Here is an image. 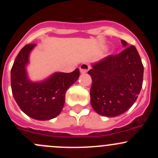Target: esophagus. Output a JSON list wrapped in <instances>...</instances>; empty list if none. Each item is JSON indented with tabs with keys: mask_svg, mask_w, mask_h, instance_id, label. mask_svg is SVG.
Masks as SVG:
<instances>
[{
	"mask_svg": "<svg viewBox=\"0 0 158 158\" xmlns=\"http://www.w3.org/2000/svg\"><path fill=\"white\" fill-rule=\"evenodd\" d=\"M90 69V66L87 63H82V65L79 67V69H80V73L84 74V73H86L87 72L89 71V69Z\"/></svg>",
	"mask_w": 158,
	"mask_h": 158,
	"instance_id": "esophagus-1",
	"label": "esophagus"
}]
</instances>
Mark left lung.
<instances>
[{"instance_id": "8db88e82", "label": "left lung", "mask_w": 158, "mask_h": 158, "mask_svg": "<svg viewBox=\"0 0 158 158\" xmlns=\"http://www.w3.org/2000/svg\"><path fill=\"white\" fill-rule=\"evenodd\" d=\"M126 46L125 40H121ZM91 105L98 114L116 117L130 109L142 88L144 66L135 46L92 66Z\"/></svg>"}]
</instances>
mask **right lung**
Returning a JSON list of instances; mask_svg holds the SVG:
<instances>
[{
    "mask_svg": "<svg viewBox=\"0 0 158 158\" xmlns=\"http://www.w3.org/2000/svg\"><path fill=\"white\" fill-rule=\"evenodd\" d=\"M36 44H27L19 52L11 68L12 94L20 109L36 120H49L60 114L67 89L79 77V70L56 73L44 82H31L27 76L29 53Z\"/></svg>",
    "mask_w": 158,
    "mask_h": 158,
    "instance_id": "1",
    "label": "right lung"
}]
</instances>
